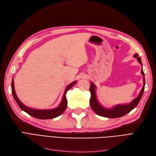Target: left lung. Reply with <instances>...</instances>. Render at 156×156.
Wrapping results in <instances>:
<instances>
[{"instance_id": "left-lung-1", "label": "left lung", "mask_w": 156, "mask_h": 156, "mask_svg": "<svg viewBox=\"0 0 156 156\" xmlns=\"http://www.w3.org/2000/svg\"><path fill=\"white\" fill-rule=\"evenodd\" d=\"M134 57L136 58L138 60V62L142 65V62L141 59L139 56V55L135 53L134 55ZM141 73L143 75V87L141 89L139 95L136 97L135 99L132 101L129 104L125 105H117L115 107H113L111 108H107L101 106L100 103L98 102L96 94V86L94 85L93 83H91L90 88V91L91 93V98L90 99V106L92 108V110L95 112L97 115L101 116L110 118V119H115V118H120L126 115L127 113H129L131 110H133L134 108L136 107L139 103L141 98L143 96V94L144 90V86H145V79H144V73L143 69H141Z\"/></svg>"}]
</instances>
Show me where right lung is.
<instances>
[{
	"instance_id": "add662e5",
	"label": "right lung",
	"mask_w": 156,
	"mask_h": 156,
	"mask_svg": "<svg viewBox=\"0 0 156 156\" xmlns=\"http://www.w3.org/2000/svg\"><path fill=\"white\" fill-rule=\"evenodd\" d=\"M75 83H76V81H73V83H70L66 87V88L65 90L62 100L60 103V104L58 105V107L53 108V109H48H48H43V110L34 109V108H29L25 106L23 103H21V101L20 100H19L16 95L15 89H14L13 79H12V92L13 97L14 99H15V100L16 101L19 107H20L21 109L23 110V111L26 112L29 115L38 119H43V120L52 119H54V118L60 116L65 111L66 108L67 99H66V92L68 90H69L71 88H72L73 86L75 85Z\"/></svg>"
}]
</instances>
